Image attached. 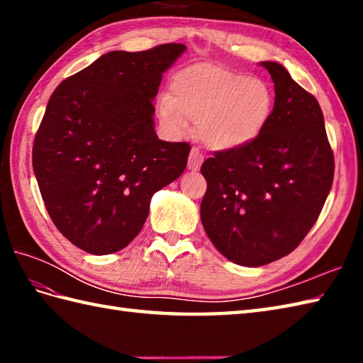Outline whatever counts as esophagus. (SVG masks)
I'll return each mask as SVG.
<instances>
[{
    "label": "esophagus",
    "instance_id": "34e87169",
    "mask_svg": "<svg viewBox=\"0 0 363 363\" xmlns=\"http://www.w3.org/2000/svg\"><path fill=\"white\" fill-rule=\"evenodd\" d=\"M203 160H204L203 152L199 151L196 146H194L190 151V156H189V168L191 169V172H196V169H199V167H201Z\"/></svg>",
    "mask_w": 363,
    "mask_h": 363
}]
</instances>
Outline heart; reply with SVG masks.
Returning <instances> with one entry per match:
<instances>
[{"mask_svg": "<svg viewBox=\"0 0 363 363\" xmlns=\"http://www.w3.org/2000/svg\"><path fill=\"white\" fill-rule=\"evenodd\" d=\"M172 95H160L157 113L168 133L181 135L198 123V133L215 150L252 142L268 123L273 94L260 78L226 68L199 65L177 73Z\"/></svg>", "mask_w": 363, "mask_h": 363, "instance_id": "obj_1", "label": "heart"}]
</instances>
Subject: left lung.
I'll list each match as a JSON object with an SVG mask.
<instances>
[{
	"instance_id": "1",
	"label": "left lung",
	"mask_w": 363,
	"mask_h": 363,
	"mask_svg": "<svg viewBox=\"0 0 363 363\" xmlns=\"http://www.w3.org/2000/svg\"><path fill=\"white\" fill-rule=\"evenodd\" d=\"M274 107L248 145L204 160L201 221L223 256L262 267L287 256L312 229L334 181V152L317 99L277 62Z\"/></svg>"
}]
</instances>
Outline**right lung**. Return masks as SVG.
Masks as SVG:
<instances>
[{"label": "right lung", "mask_w": 363, "mask_h": 363, "mask_svg": "<svg viewBox=\"0 0 363 363\" xmlns=\"http://www.w3.org/2000/svg\"><path fill=\"white\" fill-rule=\"evenodd\" d=\"M184 51L182 43L111 51L52 91L33 168L52 223L82 251L128 246L152 195L186 169L190 145L159 140L152 118L162 73Z\"/></svg>", "instance_id": "1"}]
</instances>
